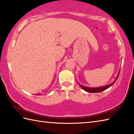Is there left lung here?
<instances>
[{"label":"left lung","mask_w":134,"mask_h":134,"mask_svg":"<svg viewBox=\"0 0 134 134\" xmlns=\"http://www.w3.org/2000/svg\"><path fill=\"white\" fill-rule=\"evenodd\" d=\"M119 73H120V71L119 72L117 77H116V79H115V81L113 82V83H110L109 85H106V86H101V87H86V86H83V85H81L79 84V83H78L79 85V86H80L82 87V89H83L85 91H86V92H87L99 93V92H102V91H104L105 90L108 89V88L110 87V86H112V85L115 83V82L116 81V80L118 79V78L119 77Z\"/></svg>","instance_id":"1"}]
</instances>
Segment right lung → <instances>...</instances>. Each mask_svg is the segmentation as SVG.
I'll return each instance as SVG.
<instances>
[{
	"instance_id": "right-lung-1",
	"label": "right lung",
	"mask_w": 134,
	"mask_h": 134,
	"mask_svg": "<svg viewBox=\"0 0 134 134\" xmlns=\"http://www.w3.org/2000/svg\"><path fill=\"white\" fill-rule=\"evenodd\" d=\"M36 95H37V94H36ZM37 95H40V94H37Z\"/></svg>"
}]
</instances>
